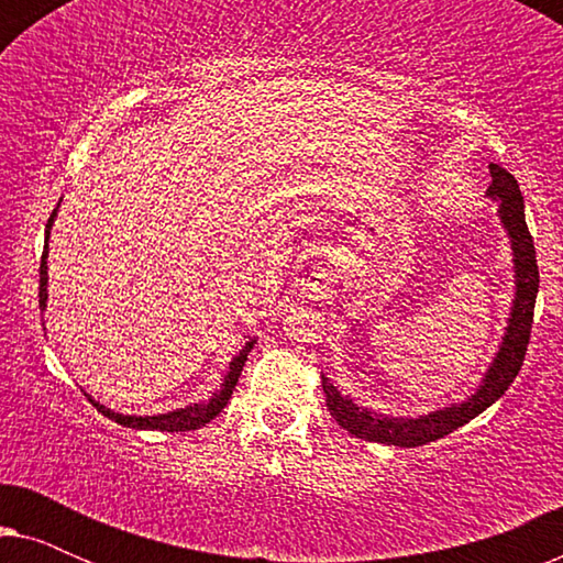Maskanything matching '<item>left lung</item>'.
<instances>
[{
  "label": "left lung",
  "mask_w": 563,
  "mask_h": 563,
  "mask_svg": "<svg viewBox=\"0 0 563 563\" xmlns=\"http://www.w3.org/2000/svg\"><path fill=\"white\" fill-rule=\"evenodd\" d=\"M492 184L487 195L499 202V220L510 235L512 243V261H515V302L510 320H507V333L503 338L495 361L484 374L482 387L474 391L466 402L443 407V410L418 415V418H387L376 415L368 407L353 405L349 397H343L325 376H322V391H325L328 410L333 415L338 426L349 430L351 435L364 438L372 443L402 445V449H415L430 441L453 433V430L466 426L476 415L495 405L505 395L507 387L518 376L526 351L530 343V328H533V310L538 295V264H536V245L533 235L528 233L526 225V207H522V195L518 181L503 166H489Z\"/></svg>",
  "instance_id": "8db88e82"
}]
</instances>
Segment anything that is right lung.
Masks as SVG:
<instances>
[{"label": "right lung", "instance_id": "add662e5", "mask_svg": "<svg viewBox=\"0 0 563 563\" xmlns=\"http://www.w3.org/2000/svg\"><path fill=\"white\" fill-rule=\"evenodd\" d=\"M58 210H53V214L48 218V225H45V245H43V258H41V291H37V302L45 310V299H48V235H51V228H53V218H56ZM253 349V341L245 343V349L238 353V356L230 361V368H228V376L225 382H222L220 391H214L210 402H197V405H187L181 407V410H174V412H164V415H122V412H112L107 410L104 405H99L91 399L89 395V402L97 407L99 412L104 415V418H110L114 422H120V426L125 428H135V430H166V433H181V430H197L210 422L214 415L222 412V407L228 405L230 395H233L235 384H238V376L243 372V364L249 361V353Z\"/></svg>", "mask_w": 563, "mask_h": 563}]
</instances>
